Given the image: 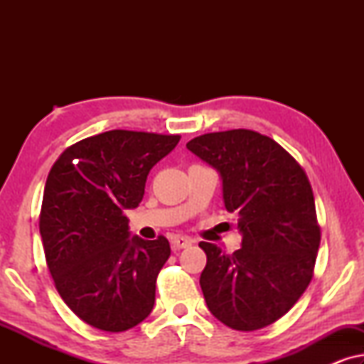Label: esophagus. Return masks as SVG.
I'll return each mask as SVG.
<instances>
[{
	"label": "esophagus",
	"instance_id": "obj_1",
	"mask_svg": "<svg viewBox=\"0 0 364 364\" xmlns=\"http://www.w3.org/2000/svg\"><path fill=\"white\" fill-rule=\"evenodd\" d=\"M192 243H193L192 238H187V237L177 235V237L172 238V248H173V250H181V248H187V247H191Z\"/></svg>",
	"mask_w": 364,
	"mask_h": 364
}]
</instances>
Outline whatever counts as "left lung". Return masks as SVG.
I'll list each match as a JSON object with an SVG mask.
<instances>
[{
	"mask_svg": "<svg viewBox=\"0 0 364 364\" xmlns=\"http://www.w3.org/2000/svg\"><path fill=\"white\" fill-rule=\"evenodd\" d=\"M187 149L220 173L223 203L242 233L233 253L198 243L208 310L238 331L272 325L313 278L321 232L310 181L280 144L248 129L203 134Z\"/></svg>",
	"mask_w": 364,
	"mask_h": 364,
	"instance_id": "left-lung-1",
	"label": "left lung"
}]
</instances>
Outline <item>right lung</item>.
<instances>
[{
  "mask_svg": "<svg viewBox=\"0 0 364 364\" xmlns=\"http://www.w3.org/2000/svg\"><path fill=\"white\" fill-rule=\"evenodd\" d=\"M178 141L116 129L73 144L49 171L39 215L49 273L74 315L97 330L126 331L151 315L171 245L129 237L126 210Z\"/></svg>",
  "mask_w": 364,
  "mask_h": 364,
  "instance_id": "obj_1",
  "label": "right lung"
}]
</instances>
